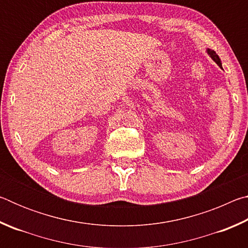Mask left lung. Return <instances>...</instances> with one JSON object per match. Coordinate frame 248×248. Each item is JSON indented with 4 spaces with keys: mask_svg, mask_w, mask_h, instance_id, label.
I'll list each match as a JSON object with an SVG mask.
<instances>
[{
    "mask_svg": "<svg viewBox=\"0 0 248 248\" xmlns=\"http://www.w3.org/2000/svg\"><path fill=\"white\" fill-rule=\"evenodd\" d=\"M208 53L210 54V57H211L213 60H215V62L216 63L220 66V68H222V64H221V60H220V58H219V56H217V54L216 53V51H213V50H211V49H208Z\"/></svg>",
    "mask_w": 248,
    "mask_h": 248,
    "instance_id": "8db88e82",
    "label": "left lung"
}]
</instances>
